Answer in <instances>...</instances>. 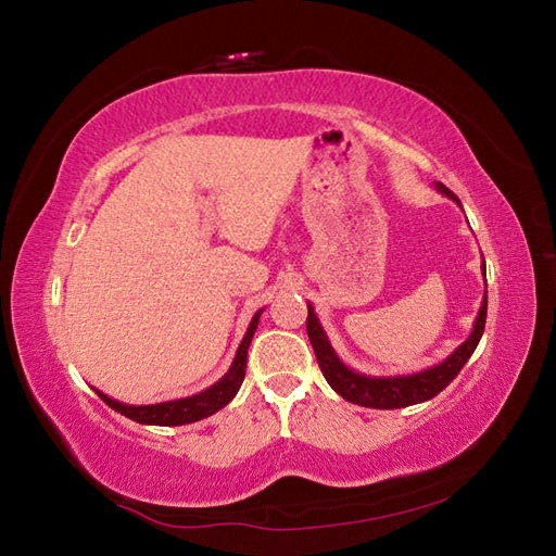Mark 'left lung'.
Here are the masks:
<instances>
[{
  "instance_id": "8db88e82",
  "label": "left lung",
  "mask_w": 556,
  "mask_h": 556,
  "mask_svg": "<svg viewBox=\"0 0 556 556\" xmlns=\"http://www.w3.org/2000/svg\"><path fill=\"white\" fill-rule=\"evenodd\" d=\"M435 190L450 197L452 201H457L462 206V201L454 197V192H450L443 182H435ZM482 276H484V262H482ZM484 319H486V292L482 296L476 325L468 339L443 362L425 368V371L408 374V376H366L359 371H352V368L345 366L341 357L336 355V350L331 348L323 325H319L313 304H308L306 331H308L311 345L315 350L317 364L323 368V374L336 394H341L345 401L357 403V406H364V408L392 410V408L415 406V403L429 401L439 392H443L445 387L457 378V374L470 359V355L476 352L484 331Z\"/></svg>"
}]
</instances>
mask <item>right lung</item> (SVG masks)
Segmentation results:
<instances>
[{
  "instance_id": "right-lung-1",
  "label": "right lung",
  "mask_w": 556,
  "mask_h": 556,
  "mask_svg": "<svg viewBox=\"0 0 556 556\" xmlns=\"http://www.w3.org/2000/svg\"><path fill=\"white\" fill-rule=\"evenodd\" d=\"M262 313H264V308L252 315L250 325H248V331H245L243 341H241V345L237 350V357H233V362L229 366V371L220 380L213 382L211 387H206V390H201L199 394L185 396V399H174V401H162V403H150V406H129V403L115 401V399H111L104 392H99V390H94V392L115 413H121V415L134 419V422H139V425L178 427V425L199 422V419H204V417L217 413L220 408H225L227 403L233 396H237L239 387H241V382L245 378L248 348H250L252 336H255V331H257Z\"/></svg>"
}]
</instances>
